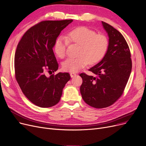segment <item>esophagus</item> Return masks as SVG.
<instances>
[{
    "instance_id": "1",
    "label": "esophagus",
    "mask_w": 146,
    "mask_h": 146,
    "mask_svg": "<svg viewBox=\"0 0 146 146\" xmlns=\"http://www.w3.org/2000/svg\"><path fill=\"white\" fill-rule=\"evenodd\" d=\"M70 75H71V78H73V77H74V76H75L76 75V74L75 72H71L70 73Z\"/></svg>"
}]
</instances>
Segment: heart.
Instances as JSON below:
<instances>
[{
  "label": "heart",
  "instance_id": "1",
  "mask_svg": "<svg viewBox=\"0 0 146 146\" xmlns=\"http://www.w3.org/2000/svg\"><path fill=\"white\" fill-rule=\"evenodd\" d=\"M68 42L78 45L76 58H69L62 63L65 71L76 72L82 70L88 63L94 64L103 58L107 50L108 41L107 37L87 27L76 28L68 32L66 38L61 36L56 40L54 49L55 54L63 58L66 54Z\"/></svg>",
  "mask_w": 146,
  "mask_h": 146
}]
</instances>
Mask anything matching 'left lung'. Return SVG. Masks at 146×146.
I'll return each mask as SVG.
<instances>
[{"label":"left lung","mask_w":146,"mask_h":146,"mask_svg":"<svg viewBox=\"0 0 146 146\" xmlns=\"http://www.w3.org/2000/svg\"><path fill=\"white\" fill-rule=\"evenodd\" d=\"M102 24L109 37L107 52L99 63L89 69L95 76L80 75L82 99L96 108L108 107L121 96L132 68L130 49L122 34L104 22Z\"/></svg>","instance_id":"8db88e82"}]
</instances>
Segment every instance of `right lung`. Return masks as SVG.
Wrapping results in <instances>:
<instances>
[{"label":"right lung","mask_w":146,"mask_h":146,"mask_svg":"<svg viewBox=\"0 0 146 146\" xmlns=\"http://www.w3.org/2000/svg\"><path fill=\"white\" fill-rule=\"evenodd\" d=\"M73 20L45 21L25 33L15 55V78L26 96L35 105L52 107L61 99L62 90L71 79L70 74L59 72L52 48L61 32Z\"/></svg>","instance_id":"1"}]
</instances>
